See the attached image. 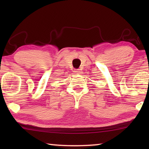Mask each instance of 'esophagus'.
<instances>
[{
	"label": "esophagus",
	"mask_w": 149,
	"mask_h": 149,
	"mask_svg": "<svg viewBox=\"0 0 149 149\" xmlns=\"http://www.w3.org/2000/svg\"><path fill=\"white\" fill-rule=\"evenodd\" d=\"M74 73H75L76 74H81V72H80L79 70H75Z\"/></svg>",
	"instance_id": "1"
}]
</instances>
